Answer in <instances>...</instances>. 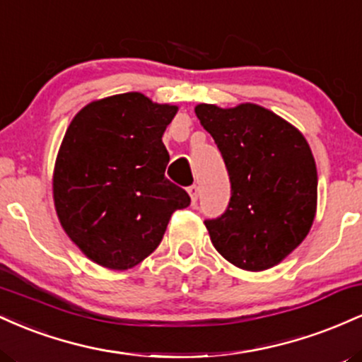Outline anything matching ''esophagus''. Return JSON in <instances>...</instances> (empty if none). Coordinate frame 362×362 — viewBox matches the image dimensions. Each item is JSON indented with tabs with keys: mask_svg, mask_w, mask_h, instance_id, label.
Masks as SVG:
<instances>
[{
	"mask_svg": "<svg viewBox=\"0 0 362 362\" xmlns=\"http://www.w3.org/2000/svg\"><path fill=\"white\" fill-rule=\"evenodd\" d=\"M187 192L190 195V201H192V204H195L199 199V187L197 185H190L189 189H187Z\"/></svg>",
	"mask_w": 362,
	"mask_h": 362,
	"instance_id": "34e87169",
	"label": "esophagus"
}]
</instances>
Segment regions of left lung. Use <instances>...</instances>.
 Returning <instances> with one entry per match:
<instances>
[{
	"instance_id": "obj_1",
	"label": "left lung",
	"mask_w": 362,
	"mask_h": 362,
	"mask_svg": "<svg viewBox=\"0 0 362 362\" xmlns=\"http://www.w3.org/2000/svg\"><path fill=\"white\" fill-rule=\"evenodd\" d=\"M194 110L231 182L224 214L204 221L211 242L243 271L271 269L300 247L317 214L318 175L308 141L257 103H199Z\"/></svg>"
}]
</instances>
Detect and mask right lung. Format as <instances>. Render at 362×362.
Returning a JSON list of instances; mask_svg holds the SVG:
<instances>
[{"label": "right lung", "mask_w": 362, "mask_h": 362, "mask_svg": "<svg viewBox=\"0 0 362 362\" xmlns=\"http://www.w3.org/2000/svg\"><path fill=\"white\" fill-rule=\"evenodd\" d=\"M177 105L139 91L85 105L66 129L52 173L62 230L95 264L126 271L155 252L189 194L165 177L163 132Z\"/></svg>", "instance_id": "1"}]
</instances>
